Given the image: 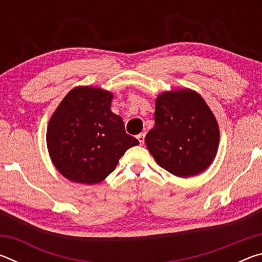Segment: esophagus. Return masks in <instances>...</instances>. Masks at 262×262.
I'll list each match as a JSON object with an SVG mask.
<instances>
[{
  "label": "esophagus",
  "mask_w": 262,
  "mask_h": 262,
  "mask_svg": "<svg viewBox=\"0 0 262 262\" xmlns=\"http://www.w3.org/2000/svg\"><path fill=\"white\" fill-rule=\"evenodd\" d=\"M136 137H137V140H139V142H140L141 144L144 143V139H145V134H144V133H141V134H139Z\"/></svg>",
  "instance_id": "obj_1"
}]
</instances>
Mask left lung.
I'll list each match as a JSON object with an SVG mask.
<instances>
[{"mask_svg": "<svg viewBox=\"0 0 262 262\" xmlns=\"http://www.w3.org/2000/svg\"><path fill=\"white\" fill-rule=\"evenodd\" d=\"M219 141V125L200 95L179 90L158 96L145 143L163 168L183 178L196 176L215 158Z\"/></svg>", "mask_w": 262, "mask_h": 262, "instance_id": "1", "label": "left lung"}]
</instances>
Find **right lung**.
Returning a JSON list of instances; mask_svg holds the SVG:
<instances>
[{
    "instance_id": "obj_1",
    "label": "right lung",
    "mask_w": 262,
    "mask_h": 262,
    "mask_svg": "<svg viewBox=\"0 0 262 262\" xmlns=\"http://www.w3.org/2000/svg\"><path fill=\"white\" fill-rule=\"evenodd\" d=\"M112 98L98 88H75L51 118L48 151L60 173L74 183H100L126 150L139 144L111 111Z\"/></svg>"
}]
</instances>
